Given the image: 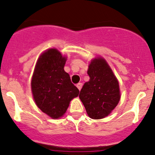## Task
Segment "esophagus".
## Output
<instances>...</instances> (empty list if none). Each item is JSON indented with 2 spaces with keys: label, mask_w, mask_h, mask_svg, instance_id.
<instances>
[{
  "label": "esophagus",
  "mask_w": 155,
  "mask_h": 155,
  "mask_svg": "<svg viewBox=\"0 0 155 155\" xmlns=\"http://www.w3.org/2000/svg\"><path fill=\"white\" fill-rule=\"evenodd\" d=\"M76 87H77L78 89H79V90L80 91L81 89V87H82V84L81 83H79L76 84Z\"/></svg>",
  "instance_id": "34e87169"
}]
</instances>
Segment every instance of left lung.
I'll use <instances>...</instances> for the list:
<instances>
[{"label":"left lung","mask_w":155,"mask_h":155,"mask_svg":"<svg viewBox=\"0 0 155 155\" xmlns=\"http://www.w3.org/2000/svg\"><path fill=\"white\" fill-rule=\"evenodd\" d=\"M87 74L89 80L80 91L79 99L89 118H104L110 114L120 100L118 80L102 56L91 60Z\"/></svg>","instance_id":"8db88e82"}]
</instances>
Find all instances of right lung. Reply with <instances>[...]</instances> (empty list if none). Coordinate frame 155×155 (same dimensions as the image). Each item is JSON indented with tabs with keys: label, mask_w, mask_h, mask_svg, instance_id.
<instances>
[{
	"label": "right lung",
	"mask_w": 155,
	"mask_h": 155,
	"mask_svg": "<svg viewBox=\"0 0 155 155\" xmlns=\"http://www.w3.org/2000/svg\"><path fill=\"white\" fill-rule=\"evenodd\" d=\"M67 56L56 48L42 52L37 59L31 81V90L35 104L53 119L64 115L71 100L79 90L71 81L64 71Z\"/></svg>",
	"instance_id": "add662e5"
}]
</instances>
